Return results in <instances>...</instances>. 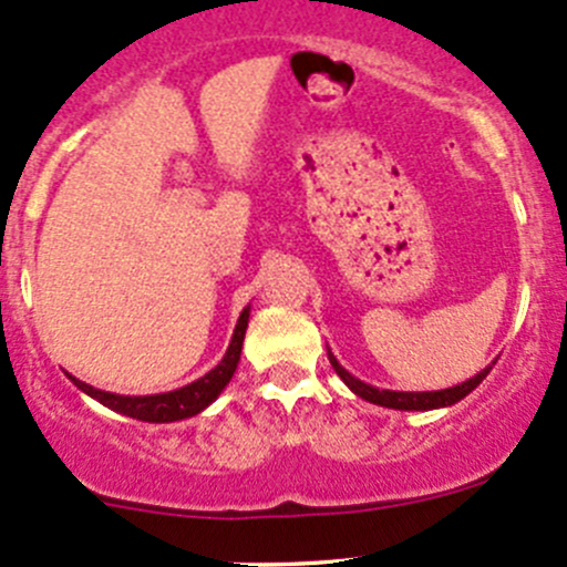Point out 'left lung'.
Returning <instances> with one entry per match:
<instances>
[{
  "mask_svg": "<svg viewBox=\"0 0 567 567\" xmlns=\"http://www.w3.org/2000/svg\"><path fill=\"white\" fill-rule=\"evenodd\" d=\"M329 362H331V368H334V373L342 379V384H346L353 394H359V398L368 400V403L384 405V409H394V411H433V409H447V405H455V403H458V400L466 398L468 392L477 390V386L483 384L485 375L491 373V368H494V364H496V362H491L488 368L480 370L477 375H472V379L463 381V384L450 386V390H436V392H394V390H379V386L364 384V381H359L357 375H351L346 368H342L340 362H337V357L331 351H329Z\"/></svg>",
  "mask_w": 567,
  "mask_h": 567,
  "instance_id": "obj_1",
  "label": "left lung"
}]
</instances>
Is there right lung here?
<instances>
[{
	"instance_id": "obj_1",
	"label": "right lung",
	"mask_w": 567,
	"mask_h": 567,
	"mask_svg": "<svg viewBox=\"0 0 567 567\" xmlns=\"http://www.w3.org/2000/svg\"><path fill=\"white\" fill-rule=\"evenodd\" d=\"M249 326V307H244V312L238 316L236 331H233V340L227 346V353L221 357V362L216 364L214 370L203 375V379L192 381V384L181 386V390L173 392H162V394H114V392H104L95 390V386L84 384L79 381L76 375L65 373L68 379L73 381V386H79L84 394H90L93 400H99L101 405L106 409L117 411V414L131 416V420H142V422H177V420H188V416L199 414V411L208 409L225 386L230 384L233 373H236L238 362H241V346H244V334H247Z\"/></svg>"
}]
</instances>
